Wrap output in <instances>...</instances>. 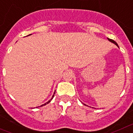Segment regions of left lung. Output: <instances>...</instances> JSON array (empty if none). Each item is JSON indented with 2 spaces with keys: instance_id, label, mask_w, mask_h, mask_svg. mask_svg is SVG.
<instances>
[{
  "instance_id": "8db88e82",
  "label": "left lung",
  "mask_w": 133,
  "mask_h": 133,
  "mask_svg": "<svg viewBox=\"0 0 133 133\" xmlns=\"http://www.w3.org/2000/svg\"><path fill=\"white\" fill-rule=\"evenodd\" d=\"M107 39H108V40H109V42H112V43H114V44H116V46H118V44H117V43H116V42H115L114 40H113V39H109V38H107Z\"/></svg>"
}]
</instances>
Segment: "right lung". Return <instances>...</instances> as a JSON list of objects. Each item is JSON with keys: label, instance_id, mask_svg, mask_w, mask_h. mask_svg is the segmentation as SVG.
<instances>
[{"label": "right lung", "instance_id": "obj_1", "mask_svg": "<svg viewBox=\"0 0 133 133\" xmlns=\"http://www.w3.org/2000/svg\"><path fill=\"white\" fill-rule=\"evenodd\" d=\"M30 35H31V34H30ZM54 94H55V92H54V95L53 96H52V98H51V100H49L48 101V102H46V103H44V104H43V105H41V106H40V107H42V106H44V105H46V104H48V103H49L51 102V100H52V99H53V98H54Z\"/></svg>", "mask_w": 133, "mask_h": 133}]
</instances>
